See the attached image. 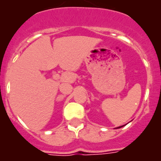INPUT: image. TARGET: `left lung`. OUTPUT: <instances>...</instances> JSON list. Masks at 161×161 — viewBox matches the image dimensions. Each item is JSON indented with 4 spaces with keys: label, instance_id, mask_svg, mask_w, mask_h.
I'll use <instances>...</instances> for the list:
<instances>
[{
    "label": "left lung",
    "instance_id": "8db88e82",
    "mask_svg": "<svg viewBox=\"0 0 161 161\" xmlns=\"http://www.w3.org/2000/svg\"><path fill=\"white\" fill-rule=\"evenodd\" d=\"M122 127H123V126H120V127H118V128H122Z\"/></svg>",
    "mask_w": 161,
    "mask_h": 161
}]
</instances>
